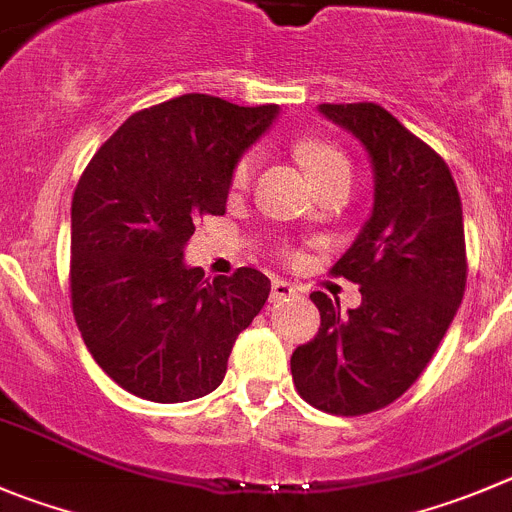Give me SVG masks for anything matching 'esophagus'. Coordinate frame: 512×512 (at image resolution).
<instances>
[{
	"mask_svg": "<svg viewBox=\"0 0 512 512\" xmlns=\"http://www.w3.org/2000/svg\"><path fill=\"white\" fill-rule=\"evenodd\" d=\"M296 294H299V291H296V286H291L289 281L274 279V284H271V301H286Z\"/></svg>",
	"mask_w": 512,
	"mask_h": 512,
	"instance_id": "34e87169",
	"label": "esophagus"
}]
</instances>
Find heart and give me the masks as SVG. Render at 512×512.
Here are the masks:
<instances>
[{"instance_id": "1", "label": "heart", "mask_w": 512, "mask_h": 512, "mask_svg": "<svg viewBox=\"0 0 512 512\" xmlns=\"http://www.w3.org/2000/svg\"><path fill=\"white\" fill-rule=\"evenodd\" d=\"M299 158L306 165L309 175L314 178V183H321L329 175L337 173H349V160L344 158L342 150H337L334 145L321 143V140H306L299 145ZM256 165H259V155L246 153L236 163L231 175L233 188H246L251 183L253 173H256Z\"/></svg>"}]
</instances>
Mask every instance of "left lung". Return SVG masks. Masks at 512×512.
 Listing matches in <instances>:
<instances>
[{
    "instance_id": "left-lung-1",
    "label": "left lung",
    "mask_w": 512,
    "mask_h": 512,
    "mask_svg": "<svg viewBox=\"0 0 512 512\" xmlns=\"http://www.w3.org/2000/svg\"><path fill=\"white\" fill-rule=\"evenodd\" d=\"M367 150L374 203L332 274L359 284L362 304L311 294L319 334L291 354L301 397L332 415H367L415 384L465 294L462 203L445 160L374 102L319 105Z\"/></svg>"
}]
</instances>
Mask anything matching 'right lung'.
Masks as SVG:
<instances>
[{"instance_id": "add662e5", "label": "right lung", "mask_w": 512, "mask_h": 512, "mask_svg": "<svg viewBox=\"0 0 512 512\" xmlns=\"http://www.w3.org/2000/svg\"><path fill=\"white\" fill-rule=\"evenodd\" d=\"M279 115L180 95L130 115L72 198V314L92 359L150 402H188L223 382L238 334L264 309L256 269L208 281L183 251L206 213H226L231 175Z\"/></svg>"}]
</instances>
